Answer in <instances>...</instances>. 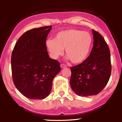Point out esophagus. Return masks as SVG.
<instances>
[{
	"instance_id": "esophagus-1",
	"label": "esophagus",
	"mask_w": 122,
	"mask_h": 122,
	"mask_svg": "<svg viewBox=\"0 0 122 122\" xmlns=\"http://www.w3.org/2000/svg\"><path fill=\"white\" fill-rule=\"evenodd\" d=\"M61 67L62 68H64L67 67V66L65 65V64H61Z\"/></svg>"
}]
</instances>
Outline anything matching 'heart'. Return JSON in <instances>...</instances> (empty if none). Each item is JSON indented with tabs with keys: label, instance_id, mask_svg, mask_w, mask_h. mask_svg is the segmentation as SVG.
I'll return each instance as SVG.
<instances>
[{
	"label": "heart",
	"instance_id": "b5f03b06",
	"mask_svg": "<svg viewBox=\"0 0 122 122\" xmlns=\"http://www.w3.org/2000/svg\"><path fill=\"white\" fill-rule=\"evenodd\" d=\"M92 42V37L88 32L69 29L59 32L54 40H47L46 45L53 59L58 58L65 49L67 59L74 64H80L88 57Z\"/></svg>",
	"mask_w": 122,
	"mask_h": 122
}]
</instances>
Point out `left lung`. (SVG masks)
<instances>
[{"label":"left lung","instance_id":"1","mask_svg":"<svg viewBox=\"0 0 122 122\" xmlns=\"http://www.w3.org/2000/svg\"><path fill=\"white\" fill-rule=\"evenodd\" d=\"M94 44L85 61L71 67L70 85L78 96H90L100 92L108 83L111 67L109 47L101 35L92 30Z\"/></svg>","mask_w":122,"mask_h":122}]
</instances>
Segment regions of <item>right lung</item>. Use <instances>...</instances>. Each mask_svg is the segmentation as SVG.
Segmentation results:
<instances>
[{
    "mask_svg": "<svg viewBox=\"0 0 122 122\" xmlns=\"http://www.w3.org/2000/svg\"><path fill=\"white\" fill-rule=\"evenodd\" d=\"M51 26L32 29L20 37L11 56L12 77L17 89L26 97L42 100L50 94L60 64L49 56L46 41Z\"/></svg>",
    "mask_w": 122,
    "mask_h": 122,
    "instance_id": "add662e5",
    "label": "right lung"
}]
</instances>
